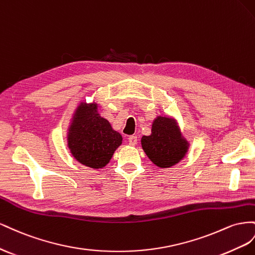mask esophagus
<instances>
[{
    "instance_id": "34e87169",
    "label": "esophagus",
    "mask_w": 255,
    "mask_h": 255,
    "mask_svg": "<svg viewBox=\"0 0 255 255\" xmlns=\"http://www.w3.org/2000/svg\"><path fill=\"white\" fill-rule=\"evenodd\" d=\"M128 142H129V145L134 146V145H136V143H137V136L136 135H130L128 137Z\"/></svg>"
}]
</instances>
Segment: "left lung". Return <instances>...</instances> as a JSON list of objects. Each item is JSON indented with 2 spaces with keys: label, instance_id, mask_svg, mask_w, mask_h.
<instances>
[{
  "label": "left lung",
  "instance_id": "8db88e82",
  "mask_svg": "<svg viewBox=\"0 0 255 255\" xmlns=\"http://www.w3.org/2000/svg\"><path fill=\"white\" fill-rule=\"evenodd\" d=\"M141 144L150 161L161 169H169L180 162L190 145L181 134L177 122L161 115L152 121L151 133L143 135Z\"/></svg>",
  "mask_w": 255,
  "mask_h": 255
}]
</instances>
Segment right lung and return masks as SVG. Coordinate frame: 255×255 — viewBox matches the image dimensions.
Instances as JSON below:
<instances>
[{
    "mask_svg": "<svg viewBox=\"0 0 255 255\" xmlns=\"http://www.w3.org/2000/svg\"><path fill=\"white\" fill-rule=\"evenodd\" d=\"M122 141V135L98 113L96 103H80L67 132L68 148L78 162L95 170L103 169Z\"/></svg>",
    "mask_w": 255,
    "mask_h": 255,
    "instance_id": "right-lung-1",
    "label": "right lung"
}]
</instances>
